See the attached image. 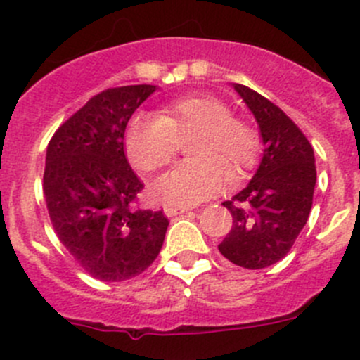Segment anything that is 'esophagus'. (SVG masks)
<instances>
[{
  "mask_svg": "<svg viewBox=\"0 0 360 360\" xmlns=\"http://www.w3.org/2000/svg\"><path fill=\"white\" fill-rule=\"evenodd\" d=\"M163 212H165L167 217H174V216H179V214H186L191 212L190 207H174V205H165L163 207Z\"/></svg>",
  "mask_w": 360,
  "mask_h": 360,
  "instance_id": "obj_1",
  "label": "esophagus"
}]
</instances>
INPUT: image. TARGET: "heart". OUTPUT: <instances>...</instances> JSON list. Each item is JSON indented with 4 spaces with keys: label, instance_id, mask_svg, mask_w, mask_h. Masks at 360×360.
Returning <instances> with one entry per match:
<instances>
[{
    "label": "heart",
    "instance_id": "1",
    "mask_svg": "<svg viewBox=\"0 0 360 360\" xmlns=\"http://www.w3.org/2000/svg\"><path fill=\"white\" fill-rule=\"evenodd\" d=\"M191 160L158 177L155 198L169 205L191 207L216 195L235 174L249 170L259 157L261 141L244 120L214 96L181 97L158 115H136L125 132L127 157L134 167L151 172L167 165L177 151L179 136L193 132Z\"/></svg>",
    "mask_w": 360,
    "mask_h": 360
}]
</instances>
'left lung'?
<instances>
[{
  "label": "left lung",
  "mask_w": 360,
  "mask_h": 360,
  "mask_svg": "<svg viewBox=\"0 0 360 360\" xmlns=\"http://www.w3.org/2000/svg\"><path fill=\"white\" fill-rule=\"evenodd\" d=\"M233 89L256 118L264 150L248 186L223 202L233 224L217 249L237 266L261 270L281 261L307 224L317 170L314 148L281 108L249 86Z\"/></svg>",
  "instance_id": "left-lung-1"
}]
</instances>
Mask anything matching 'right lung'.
Here are the masks:
<instances>
[{
    "label": "right lung",
    "mask_w": 360,
    "mask_h": 360,
    "mask_svg": "<svg viewBox=\"0 0 360 360\" xmlns=\"http://www.w3.org/2000/svg\"><path fill=\"white\" fill-rule=\"evenodd\" d=\"M155 85L108 89L57 129L46 148L43 193L57 237L79 266L101 282L143 274L163 245L169 219L136 209L144 184L123 151L134 111Z\"/></svg>",
    "instance_id": "right-lung-1"
}]
</instances>
